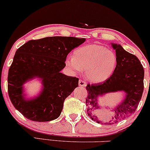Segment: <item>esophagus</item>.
Instances as JSON below:
<instances>
[{
  "label": "esophagus",
  "instance_id": "1",
  "mask_svg": "<svg viewBox=\"0 0 150 150\" xmlns=\"http://www.w3.org/2000/svg\"><path fill=\"white\" fill-rule=\"evenodd\" d=\"M79 86H81V87L86 86V81L81 80V79H80V80L79 81Z\"/></svg>",
  "mask_w": 150,
  "mask_h": 150
}]
</instances>
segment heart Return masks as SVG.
Returning a JSON list of instances; mask_svg holds the SVG:
<instances>
[{
  "label": "heart",
  "instance_id": "b5f03b06",
  "mask_svg": "<svg viewBox=\"0 0 150 150\" xmlns=\"http://www.w3.org/2000/svg\"><path fill=\"white\" fill-rule=\"evenodd\" d=\"M117 59L113 51L97 44L79 47L74 55L65 60L67 67L74 74L86 70V78L92 82L100 83L112 74Z\"/></svg>",
  "mask_w": 150,
  "mask_h": 150
}]
</instances>
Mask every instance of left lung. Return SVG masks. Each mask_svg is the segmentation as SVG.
<instances>
[{"instance_id": "obj_1", "label": "left lung", "mask_w": 150, "mask_h": 150, "mask_svg": "<svg viewBox=\"0 0 150 150\" xmlns=\"http://www.w3.org/2000/svg\"><path fill=\"white\" fill-rule=\"evenodd\" d=\"M111 44L115 50L117 59L114 72L104 82L88 84L86 86L87 114L96 122L104 125L117 123L130 117L139 104L144 89V69L138 58L125 51L120 44ZM117 91H125L127 94L126 97L115 108L112 120L105 123L99 111L97 98L106 93Z\"/></svg>"}]
</instances>
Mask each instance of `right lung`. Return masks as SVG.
<instances>
[{
  "mask_svg": "<svg viewBox=\"0 0 150 150\" xmlns=\"http://www.w3.org/2000/svg\"><path fill=\"white\" fill-rule=\"evenodd\" d=\"M86 40L74 37H48L32 40L16 50L7 76L11 102L24 117L35 122L58 118L64 101L79 86V79L60 73L70 51ZM34 77L41 78L43 90L32 100H25L23 84Z\"/></svg>",
  "mask_w": 150,
  "mask_h": 150,
  "instance_id": "add662e5",
  "label": "right lung"
}]
</instances>
